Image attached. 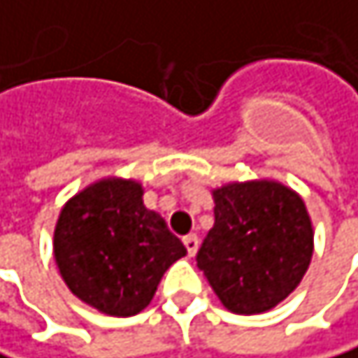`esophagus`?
Returning <instances> with one entry per match:
<instances>
[{"label": "esophagus", "instance_id": "1", "mask_svg": "<svg viewBox=\"0 0 358 358\" xmlns=\"http://www.w3.org/2000/svg\"><path fill=\"white\" fill-rule=\"evenodd\" d=\"M182 241H185V248H187L189 256H195L197 250H199V237L197 235H187Z\"/></svg>", "mask_w": 358, "mask_h": 358}]
</instances>
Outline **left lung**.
Masks as SVG:
<instances>
[{"label": "left lung", "mask_w": 358, "mask_h": 358, "mask_svg": "<svg viewBox=\"0 0 358 358\" xmlns=\"http://www.w3.org/2000/svg\"><path fill=\"white\" fill-rule=\"evenodd\" d=\"M214 195V229L197 266L220 302L258 315L283 302L313 258V222L302 197L275 180L231 182Z\"/></svg>", "instance_id": "left-lung-1"}]
</instances>
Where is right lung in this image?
<instances>
[{"instance_id":"add662e5","label":"right lung","mask_w":358,"mask_h":358,"mask_svg":"<svg viewBox=\"0 0 358 358\" xmlns=\"http://www.w3.org/2000/svg\"><path fill=\"white\" fill-rule=\"evenodd\" d=\"M142 185L104 178L60 210L54 258L66 287L110 317L144 310L163 273L187 248L165 220L142 203Z\"/></svg>"}]
</instances>
